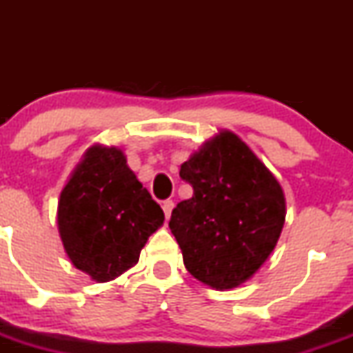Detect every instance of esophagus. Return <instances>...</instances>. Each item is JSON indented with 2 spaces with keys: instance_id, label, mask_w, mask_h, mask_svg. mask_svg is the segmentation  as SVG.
<instances>
[{
  "instance_id": "esophagus-1",
  "label": "esophagus",
  "mask_w": 353,
  "mask_h": 353,
  "mask_svg": "<svg viewBox=\"0 0 353 353\" xmlns=\"http://www.w3.org/2000/svg\"><path fill=\"white\" fill-rule=\"evenodd\" d=\"M163 209H164V214H165V219L171 217V212L174 209V202L172 201H164L163 202Z\"/></svg>"
}]
</instances>
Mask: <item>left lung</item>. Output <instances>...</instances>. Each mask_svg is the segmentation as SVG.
<instances>
[{"mask_svg":"<svg viewBox=\"0 0 353 353\" xmlns=\"http://www.w3.org/2000/svg\"><path fill=\"white\" fill-rule=\"evenodd\" d=\"M194 196L172 210L169 229L185 269L205 285L228 290L264 265L285 222L277 177L232 131L222 129L184 164Z\"/></svg>","mask_w":353,"mask_h":353,"instance_id":"obj_1","label":"left lung"}]
</instances>
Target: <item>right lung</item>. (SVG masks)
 Returning <instances> with one entry per match:
<instances>
[{
  "label": "right lung",
  "instance_id": "1",
  "mask_svg": "<svg viewBox=\"0 0 353 353\" xmlns=\"http://www.w3.org/2000/svg\"><path fill=\"white\" fill-rule=\"evenodd\" d=\"M164 212L129 169L123 149H86L58 202V230L76 269L96 282L134 267Z\"/></svg>",
  "mask_w": 353,
  "mask_h": 353
}]
</instances>
